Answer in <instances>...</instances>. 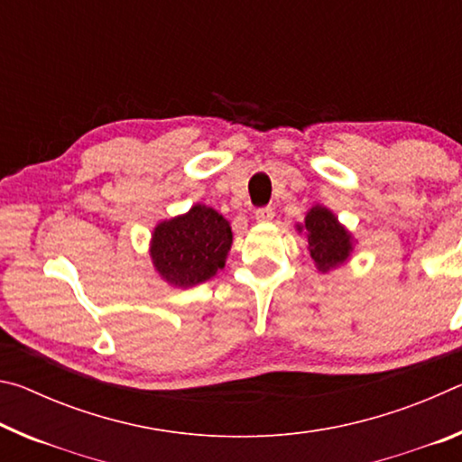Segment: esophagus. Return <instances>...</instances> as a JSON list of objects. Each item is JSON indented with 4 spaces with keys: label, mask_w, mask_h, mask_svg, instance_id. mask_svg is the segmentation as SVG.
I'll list each match as a JSON object with an SVG mask.
<instances>
[{
    "label": "esophagus",
    "mask_w": 462,
    "mask_h": 462,
    "mask_svg": "<svg viewBox=\"0 0 462 462\" xmlns=\"http://www.w3.org/2000/svg\"><path fill=\"white\" fill-rule=\"evenodd\" d=\"M273 216H275V212H273V208L267 206V208H259L254 212V220L256 222H271Z\"/></svg>",
    "instance_id": "1"
}]
</instances>
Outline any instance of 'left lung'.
I'll return each instance as SVG.
<instances>
[{
    "label": "left lung",
    "mask_w": 462,
    "mask_h": 462,
    "mask_svg": "<svg viewBox=\"0 0 462 462\" xmlns=\"http://www.w3.org/2000/svg\"><path fill=\"white\" fill-rule=\"evenodd\" d=\"M297 230L306 232L308 250L314 259L318 271L328 273L350 259L355 250V238L338 222L330 209L316 203L306 214L303 224H297Z\"/></svg>",
    "instance_id": "left-lung-1"
}]
</instances>
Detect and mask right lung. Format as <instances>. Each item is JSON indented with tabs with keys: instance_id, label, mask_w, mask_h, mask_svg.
Segmentation results:
<instances>
[{
	"instance_id": "right-lung-1",
	"label": "right lung",
	"mask_w": 462,
	"mask_h": 462,
	"mask_svg": "<svg viewBox=\"0 0 462 462\" xmlns=\"http://www.w3.org/2000/svg\"><path fill=\"white\" fill-rule=\"evenodd\" d=\"M232 246L228 220L214 208L195 203L181 216L154 226L152 267L171 287H195L224 269Z\"/></svg>"
}]
</instances>
